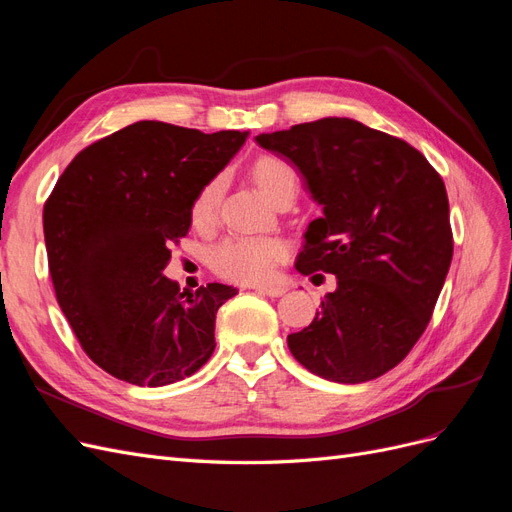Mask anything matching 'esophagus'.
Returning a JSON list of instances; mask_svg holds the SVG:
<instances>
[{
	"instance_id": "34e87169",
	"label": "esophagus",
	"mask_w": 512,
	"mask_h": 512,
	"mask_svg": "<svg viewBox=\"0 0 512 512\" xmlns=\"http://www.w3.org/2000/svg\"><path fill=\"white\" fill-rule=\"evenodd\" d=\"M256 290L260 294H267V297H282V294L286 292V288H282V286H258Z\"/></svg>"
}]
</instances>
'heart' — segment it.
Listing matches in <instances>:
<instances>
[{
  "label": "heart",
  "instance_id": "heart-1",
  "mask_svg": "<svg viewBox=\"0 0 512 512\" xmlns=\"http://www.w3.org/2000/svg\"><path fill=\"white\" fill-rule=\"evenodd\" d=\"M252 179L260 192L273 203L282 196H297L299 192V173L288 160L262 153L250 166ZM224 192V177L215 175L200 188L194 205L192 218L198 226H207L218 213L220 200ZM288 254V247L282 239L275 237H230L222 241L211 252V267L215 273L235 282L258 284L271 277L277 262H282Z\"/></svg>",
  "mask_w": 512,
  "mask_h": 512
}]
</instances>
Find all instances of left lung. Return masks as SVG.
<instances>
[{
	"instance_id": "8db88e82",
	"label": "left lung",
	"mask_w": 512,
	"mask_h": 512,
	"mask_svg": "<svg viewBox=\"0 0 512 512\" xmlns=\"http://www.w3.org/2000/svg\"><path fill=\"white\" fill-rule=\"evenodd\" d=\"M256 141L297 166L324 207L294 267L337 277L312 324L288 335L292 356L331 382L386 374L425 333L453 260L440 173L406 141L348 117Z\"/></svg>"
}]
</instances>
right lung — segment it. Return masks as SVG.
Masks as SVG:
<instances>
[{
	"label": "right lung",
	"mask_w": 512,
	"mask_h": 512,
	"mask_svg": "<svg viewBox=\"0 0 512 512\" xmlns=\"http://www.w3.org/2000/svg\"><path fill=\"white\" fill-rule=\"evenodd\" d=\"M245 138L136 121L76 153L46 198L57 303L85 354L111 376L164 386L211 359L215 314L237 290L179 292L162 271L188 235L200 188Z\"/></svg>",
	"instance_id": "obj_1"
}]
</instances>
